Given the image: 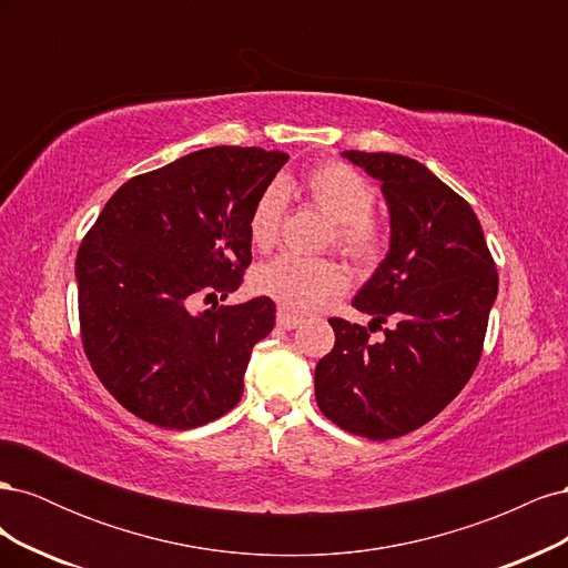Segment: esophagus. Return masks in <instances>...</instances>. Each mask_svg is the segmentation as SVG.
Wrapping results in <instances>:
<instances>
[{"label": "esophagus", "mask_w": 568, "mask_h": 568, "mask_svg": "<svg viewBox=\"0 0 568 568\" xmlns=\"http://www.w3.org/2000/svg\"><path fill=\"white\" fill-rule=\"evenodd\" d=\"M298 324H301V317L291 315L288 311H280L277 313V326H282V329H296Z\"/></svg>", "instance_id": "esophagus-1"}]
</instances>
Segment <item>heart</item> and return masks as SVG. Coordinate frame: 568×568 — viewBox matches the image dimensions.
Instances as JSON below:
<instances>
[{"mask_svg":"<svg viewBox=\"0 0 568 568\" xmlns=\"http://www.w3.org/2000/svg\"><path fill=\"white\" fill-rule=\"evenodd\" d=\"M305 196L315 209L334 222L336 248L355 263H372L382 253V227L369 215L376 192L367 178L346 163H322L303 180ZM284 182H270L257 194L248 215V236L255 248H270L280 236L286 211ZM255 294L284 305L286 311L311 313L348 286L343 267L329 257H298L282 253L253 270Z\"/></svg>","mask_w":568,"mask_h":568,"instance_id":"b5f03b06","label":"heart"}]
</instances>
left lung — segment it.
<instances>
[{"mask_svg":"<svg viewBox=\"0 0 568 568\" xmlns=\"http://www.w3.org/2000/svg\"><path fill=\"white\" fill-rule=\"evenodd\" d=\"M374 180L390 213V246L353 307L367 326L332 317L336 343L315 367L326 419L369 440L432 422L469 382L484 351L497 272L471 205L398 153L343 151ZM390 318L382 342L374 325Z\"/></svg>","mask_w":568,"mask_h":568,"instance_id":"left-lung-1","label":"left lung"}]
</instances>
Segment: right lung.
<instances>
[{
  "mask_svg": "<svg viewBox=\"0 0 568 568\" xmlns=\"http://www.w3.org/2000/svg\"><path fill=\"white\" fill-rule=\"evenodd\" d=\"M286 161L257 146L186 153L128 180L84 234L75 257L82 348L132 415L184 432L242 400L274 303H215L199 315L189 305L242 284L251 209Z\"/></svg>",
  "mask_w": 568,
  "mask_h": 568,
  "instance_id": "add662e5",
  "label": "right lung"
}]
</instances>
